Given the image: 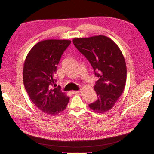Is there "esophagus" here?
Returning a JSON list of instances; mask_svg holds the SVG:
<instances>
[{
  "mask_svg": "<svg viewBox=\"0 0 154 154\" xmlns=\"http://www.w3.org/2000/svg\"><path fill=\"white\" fill-rule=\"evenodd\" d=\"M80 91H72L71 92V93L72 94H78V93H80Z\"/></svg>",
  "mask_w": 154,
  "mask_h": 154,
  "instance_id": "34e87169",
  "label": "esophagus"
}]
</instances>
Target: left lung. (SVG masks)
Returning a JSON list of instances; mask_svg holds the SVG:
<instances>
[{
    "label": "left lung",
    "instance_id": "8db88e82",
    "mask_svg": "<svg viewBox=\"0 0 154 154\" xmlns=\"http://www.w3.org/2000/svg\"><path fill=\"white\" fill-rule=\"evenodd\" d=\"M72 42L98 78L94 87L97 100L88 106L96 112L104 113L112 108L124 91L127 66L123 55L117 44L105 36L75 38Z\"/></svg>",
    "mask_w": 154,
    "mask_h": 154
}]
</instances>
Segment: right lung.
I'll return each instance as SVG.
<instances>
[{"label": "right lung", "mask_w": 154, "mask_h": 154, "mask_svg": "<svg viewBox=\"0 0 154 154\" xmlns=\"http://www.w3.org/2000/svg\"><path fill=\"white\" fill-rule=\"evenodd\" d=\"M67 40H46L35 44L27 54L23 68V81L29 98L36 106L49 115L66 109L69 97L60 88H52L58 64L71 44Z\"/></svg>", "instance_id": "obj_1"}]
</instances>
